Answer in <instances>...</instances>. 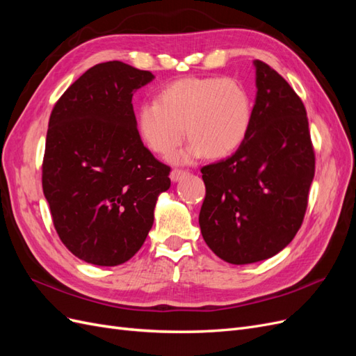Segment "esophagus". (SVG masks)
Returning a JSON list of instances; mask_svg holds the SVG:
<instances>
[{"label": "esophagus", "instance_id": "esophagus-1", "mask_svg": "<svg viewBox=\"0 0 356 356\" xmlns=\"http://www.w3.org/2000/svg\"><path fill=\"white\" fill-rule=\"evenodd\" d=\"M188 174L187 170H184V169H174L170 172V179L174 181V182H177V181H181L182 178H184L186 175Z\"/></svg>", "mask_w": 356, "mask_h": 356}]
</instances>
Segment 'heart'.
Returning a JSON list of instances; mask_svg holds the SVG:
<instances>
[{
    "label": "heart",
    "instance_id": "1",
    "mask_svg": "<svg viewBox=\"0 0 356 356\" xmlns=\"http://www.w3.org/2000/svg\"><path fill=\"white\" fill-rule=\"evenodd\" d=\"M252 101L234 79L187 77L168 84L156 102L138 111V132L153 153L168 157L184 141L188 147L174 157L191 161L203 154L221 159L234 153L250 132ZM186 129H184V126Z\"/></svg>",
    "mask_w": 356,
    "mask_h": 356
}]
</instances>
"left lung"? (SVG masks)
<instances>
[{
	"instance_id": "1",
	"label": "left lung",
	"mask_w": 356,
	"mask_h": 356,
	"mask_svg": "<svg viewBox=\"0 0 356 356\" xmlns=\"http://www.w3.org/2000/svg\"><path fill=\"white\" fill-rule=\"evenodd\" d=\"M257 98L245 141L200 169L207 195L202 236L232 264L267 260L294 239L315 177V149L303 101L288 81L255 60Z\"/></svg>"
}]
</instances>
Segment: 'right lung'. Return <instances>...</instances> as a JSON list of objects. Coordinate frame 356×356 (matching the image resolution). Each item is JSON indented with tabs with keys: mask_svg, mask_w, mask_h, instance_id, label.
<instances>
[{
	"mask_svg": "<svg viewBox=\"0 0 356 356\" xmlns=\"http://www.w3.org/2000/svg\"><path fill=\"white\" fill-rule=\"evenodd\" d=\"M154 79L120 60L75 80L49 118L42 191L62 243L80 260L118 266L139 251L170 168L144 147L132 96Z\"/></svg>",
	"mask_w": 356,
	"mask_h": 356,
	"instance_id": "add662e5",
	"label": "right lung"
}]
</instances>
